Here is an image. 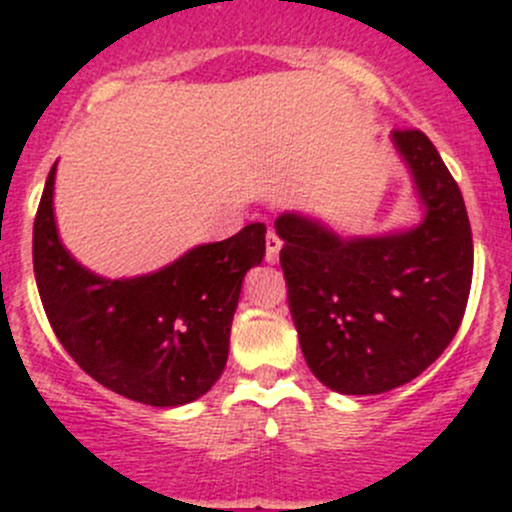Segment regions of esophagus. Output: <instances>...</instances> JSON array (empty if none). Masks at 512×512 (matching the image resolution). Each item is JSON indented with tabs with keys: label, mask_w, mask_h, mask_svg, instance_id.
<instances>
[{
	"label": "esophagus",
	"mask_w": 512,
	"mask_h": 512,
	"mask_svg": "<svg viewBox=\"0 0 512 512\" xmlns=\"http://www.w3.org/2000/svg\"><path fill=\"white\" fill-rule=\"evenodd\" d=\"M265 247H267V252H265L267 262H277V260H280L282 240H280V237H277V232H275V230L267 232V237H265Z\"/></svg>",
	"instance_id": "esophagus-1"
}]
</instances>
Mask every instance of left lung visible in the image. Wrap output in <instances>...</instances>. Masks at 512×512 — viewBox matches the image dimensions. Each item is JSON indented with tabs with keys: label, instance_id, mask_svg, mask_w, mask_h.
Instances as JSON below:
<instances>
[{
	"label": "left lung",
	"instance_id": "1",
	"mask_svg": "<svg viewBox=\"0 0 512 512\" xmlns=\"http://www.w3.org/2000/svg\"><path fill=\"white\" fill-rule=\"evenodd\" d=\"M391 138L426 205L414 230L344 240L304 215L275 220L299 347L339 394H384L416 379L456 337L471 292L461 188L426 133L399 128Z\"/></svg>",
	"mask_w": 512,
	"mask_h": 512
}]
</instances>
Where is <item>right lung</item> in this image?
I'll return each mask as SVG.
<instances>
[{"instance_id": "1", "label": "right lung", "mask_w": 512, "mask_h": 512, "mask_svg": "<svg viewBox=\"0 0 512 512\" xmlns=\"http://www.w3.org/2000/svg\"><path fill=\"white\" fill-rule=\"evenodd\" d=\"M54 175L34 220V275L51 329L106 389L148 406H183L220 379L242 277L265 257L262 223L198 245L153 275L103 280L64 250Z\"/></svg>"}]
</instances>
